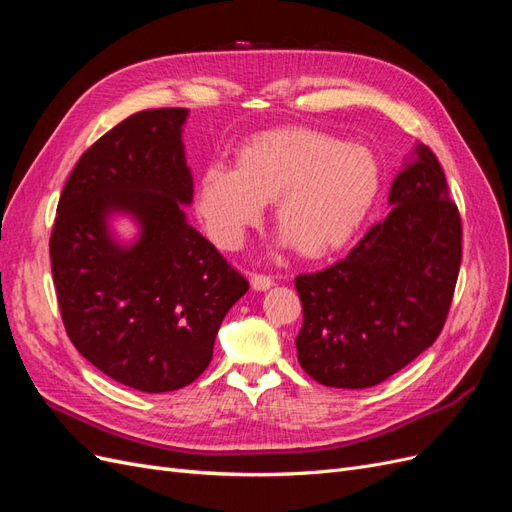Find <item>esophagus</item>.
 <instances>
[{
  "label": "esophagus",
  "mask_w": 512,
  "mask_h": 512,
  "mask_svg": "<svg viewBox=\"0 0 512 512\" xmlns=\"http://www.w3.org/2000/svg\"><path fill=\"white\" fill-rule=\"evenodd\" d=\"M252 288L254 290H269L273 286V277L262 275V273H252Z\"/></svg>",
  "instance_id": "esophagus-1"
}]
</instances>
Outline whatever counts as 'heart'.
<instances>
[{
    "mask_svg": "<svg viewBox=\"0 0 512 512\" xmlns=\"http://www.w3.org/2000/svg\"><path fill=\"white\" fill-rule=\"evenodd\" d=\"M380 192L371 149L309 128L271 130L237 151V166L211 162L198 179L196 205L209 237L235 250L275 200L280 243L301 256L342 250Z\"/></svg>",
    "mask_w": 512,
    "mask_h": 512,
    "instance_id": "1",
    "label": "heart"
}]
</instances>
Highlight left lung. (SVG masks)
Wrapping results in <instances>:
<instances>
[{
  "mask_svg": "<svg viewBox=\"0 0 512 512\" xmlns=\"http://www.w3.org/2000/svg\"><path fill=\"white\" fill-rule=\"evenodd\" d=\"M389 215L318 273L294 280L303 305L301 367L335 389L391 378L436 342L461 265V218L425 145L395 177Z\"/></svg>",
  "mask_w": 512,
  "mask_h": 512,
  "instance_id": "left-lung-1",
  "label": "left lung"
}]
</instances>
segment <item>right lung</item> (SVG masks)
<instances>
[{"label":"right lung","instance_id":"add662e5","mask_svg":"<svg viewBox=\"0 0 512 512\" xmlns=\"http://www.w3.org/2000/svg\"><path fill=\"white\" fill-rule=\"evenodd\" d=\"M185 119L188 108H151L98 138L64 185L49 241L70 342L143 393L177 391L203 374L224 316L250 288L185 218L194 194ZM115 212L137 220L132 246L110 235Z\"/></svg>","mask_w":512,"mask_h":512}]
</instances>
